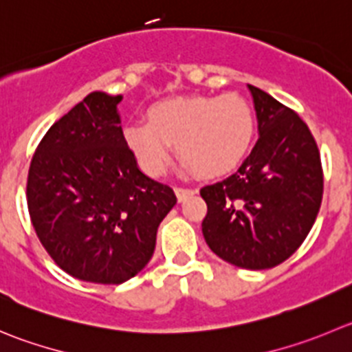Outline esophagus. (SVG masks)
Listing matches in <instances>:
<instances>
[{
  "label": "esophagus",
  "mask_w": 352,
  "mask_h": 352,
  "mask_svg": "<svg viewBox=\"0 0 352 352\" xmlns=\"http://www.w3.org/2000/svg\"><path fill=\"white\" fill-rule=\"evenodd\" d=\"M174 192H176V197H178L179 202H183V200L186 199V197L193 195V193H197L195 188H183V186H176L174 188Z\"/></svg>",
  "instance_id": "obj_1"
}]
</instances>
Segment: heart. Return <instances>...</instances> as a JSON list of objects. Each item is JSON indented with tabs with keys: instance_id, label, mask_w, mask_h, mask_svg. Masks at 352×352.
I'll return each instance as SVG.
<instances>
[{
	"instance_id": "b5f03b06",
	"label": "heart",
	"mask_w": 352,
	"mask_h": 352,
	"mask_svg": "<svg viewBox=\"0 0 352 352\" xmlns=\"http://www.w3.org/2000/svg\"><path fill=\"white\" fill-rule=\"evenodd\" d=\"M148 122H131L124 140L150 176L166 173L173 145L197 174L216 178L235 169L249 152L256 116L243 96H176L153 103Z\"/></svg>"
}]
</instances>
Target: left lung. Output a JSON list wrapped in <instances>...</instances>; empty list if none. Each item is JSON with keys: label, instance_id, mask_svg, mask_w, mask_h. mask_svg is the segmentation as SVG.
I'll return each mask as SVG.
<instances>
[{"label": "left lung", "instance_id": "1", "mask_svg": "<svg viewBox=\"0 0 352 352\" xmlns=\"http://www.w3.org/2000/svg\"><path fill=\"white\" fill-rule=\"evenodd\" d=\"M259 140L230 178L200 190L202 233L214 254L245 270L289 259L306 240L323 197V167L307 124L249 85Z\"/></svg>", "mask_w": 352, "mask_h": 352}]
</instances>
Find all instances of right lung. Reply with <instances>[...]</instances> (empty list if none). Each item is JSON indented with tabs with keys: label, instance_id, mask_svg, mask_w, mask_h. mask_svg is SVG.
<instances>
[{
	"label": "right lung",
	"instance_id": "add662e5",
	"mask_svg": "<svg viewBox=\"0 0 352 352\" xmlns=\"http://www.w3.org/2000/svg\"><path fill=\"white\" fill-rule=\"evenodd\" d=\"M120 95L89 93L46 131L28 174L39 242L74 278L119 285L153 256L173 188L138 169L119 124Z\"/></svg>",
	"mask_w": 352,
	"mask_h": 352
}]
</instances>
